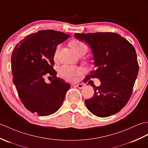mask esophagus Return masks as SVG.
Instances as JSON below:
<instances>
[{
    "mask_svg": "<svg viewBox=\"0 0 148 148\" xmlns=\"http://www.w3.org/2000/svg\"><path fill=\"white\" fill-rule=\"evenodd\" d=\"M75 86H76L79 89H82L84 87V85L83 84H75Z\"/></svg>",
    "mask_w": 148,
    "mask_h": 148,
    "instance_id": "1",
    "label": "esophagus"
}]
</instances>
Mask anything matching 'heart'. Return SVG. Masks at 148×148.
<instances>
[{
  "mask_svg": "<svg viewBox=\"0 0 148 148\" xmlns=\"http://www.w3.org/2000/svg\"><path fill=\"white\" fill-rule=\"evenodd\" d=\"M70 45L78 56H82V55L85 54L88 50L87 45L79 40L72 41L70 43ZM59 49L60 46H58L56 52H55V57L57 56ZM58 72H59L61 76L66 79V80L69 81H75L77 80L79 75L82 74V71L79 67L69 66V65H64V66L60 67Z\"/></svg>",
  "mask_w": 148,
  "mask_h": 148,
  "instance_id": "heart-1",
  "label": "heart"
}]
</instances>
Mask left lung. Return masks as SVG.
<instances>
[{
  "instance_id": "8db88e82",
  "label": "left lung",
  "mask_w": 148,
  "mask_h": 148,
  "mask_svg": "<svg viewBox=\"0 0 148 148\" xmlns=\"http://www.w3.org/2000/svg\"><path fill=\"white\" fill-rule=\"evenodd\" d=\"M75 38L90 46L95 70L86 79L98 78L94 96L86 99L89 111L99 117L117 113L127 103L139 71L136 50L129 41L115 33H75Z\"/></svg>"
}]
</instances>
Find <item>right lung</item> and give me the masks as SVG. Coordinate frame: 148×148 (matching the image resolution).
<instances>
[{
	"label": "right lung",
	"mask_w": 148,
	"mask_h": 148,
	"mask_svg": "<svg viewBox=\"0 0 148 148\" xmlns=\"http://www.w3.org/2000/svg\"><path fill=\"white\" fill-rule=\"evenodd\" d=\"M69 36L52 29L41 30L26 36L12 51V81L19 97L29 111L39 116L56 112L71 88L53 69L57 45ZM47 74L49 83L44 79Z\"/></svg>",
	"instance_id": "add662e5"
}]
</instances>
